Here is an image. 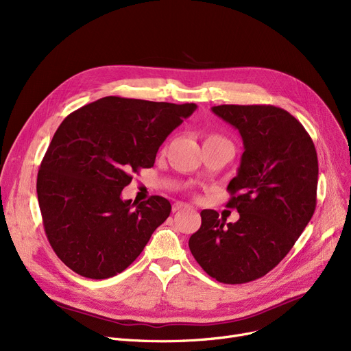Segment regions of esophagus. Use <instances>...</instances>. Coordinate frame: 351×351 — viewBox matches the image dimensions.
<instances>
[{
  "label": "esophagus",
  "instance_id": "esophagus-1",
  "mask_svg": "<svg viewBox=\"0 0 351 351\" xmlns=\"http://www.w3.org/2000/svg\"><path fill=\"white\" fill-rule=\"evenodd\" d=\"M185 209H189V210H193L192 206L186 205V204H182V202H176V204L172 206V210L173 212H179V210H185Z\"/></svg>",
  "mask_w": 351,
  "mask_h": 351
}]
</instances>
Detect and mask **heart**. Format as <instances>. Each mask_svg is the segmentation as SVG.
I'll return each mask as SVG.
<instances>
[{
    "label": "heart",
    "instance_id": "1",
    "mask_svg": "<svg viewBox=\"0 0 351 351\" xmlns=\"http://www.w3.org/2000/svg\"><path fill=\"white\" fill-rule=\"evenodd\" d=\"M208 139H225V138H222V136H219V135H210Z\"/></svg>",
    "mask_w": 351,
    "mask_h": 351
}]
</instances>
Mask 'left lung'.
<instances>
[{
	"instance_id": "left-lung-1",
	"label": "left lung",
	"mask_w": 351,
	"mask_h": 351,
	"mask_svg": "<svg viewBox=\"0 0 351 351\" xmlns=\"http://www.w3.org/2000/svg\"><path fill=\"white\" fill-rule=\"evenodd\" d=\"M212 110L243 139L226 205L241 217L226 223L216 210H202L189 249L210 278L242 285L278 266L310 222L317 204V152L303 125L282 108L219 105Z\"/></svg>"
}]
</instances>
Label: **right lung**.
Here are the masks:
<instances>
[{"mask_svg": "<svg viewBox=\"0 0 351 351\" xmlns=\"http://www.w3.org/2000/svg\"><path fill=\"white\" fill-rule=\"evenodd\" d=\"M195 104L105 97L69 114L41 162L36 193L48 242L60 259L88 279H108L141 254L171 204L151 196L122 200L132 173L152 168L173 129Z\"/></svg>", "mask_w": 351, "mask_h": 351, "instance_id": "right-lung-1", "label": "right lung"}]
</instances>
